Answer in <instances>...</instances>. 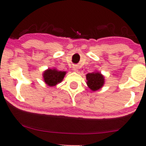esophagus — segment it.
I'll use <instances>...</instances> for the list:
<instances>
[{
    "label": "esophagus",
    "instance_id": "34e87169",
    "mask_svg": "<svg viewBox=\"0 0 146 146\" xmlns=\"http://www.w3.org/2000/svg\"><path fill=\"white\" fill-rule=\"evenodd\" d=\"M73 69H74V71H77V70H78L76 67H74Z\"/></svg>",
    "mask_w": 146,
    "mask_h": 146
}]
</instances>
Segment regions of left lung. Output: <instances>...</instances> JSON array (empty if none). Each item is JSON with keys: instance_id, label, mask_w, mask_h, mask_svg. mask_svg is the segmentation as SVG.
I'll return each mask as SVG.
<instances>
[{"instance_id": "obj_1", "label": "left lung", "mask_w": 146, "mask_h": 146, "mask_svg": "<svg viewBox=\"0 0 146 146\" xmlns=\"http://www.w3.org/2000/svg\"><path fill=\"white\" fill-rule=\"evenodd\" d=\"M86 80L88 86L92 91L100 89L104 84V77L98 72L87 74Z\"/></svg>"}]
</instances>
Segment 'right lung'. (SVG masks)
<instances>
[{
  "instance_id": "1",
  "label": "right lung",
  "mask_w": 146,
  "mask_h": 146,
  "mask_svg": "<svg viewBox=\"0 0 146 146\" xmlns=\"http://www.w3.org/2000/svg\"><path fill=\"white\" fill-rule=\"evenodd\" d=\"M66 75V72L57 70L56 68H48L43 73V78L45 83L49 86H54L61 82Z\"/></svg>"
}]
</instances>
